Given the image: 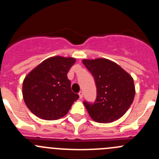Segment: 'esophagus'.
<instances>
[{
    "mask_svg": "<svg viewBox=\"0 0 159 159\" xmlns=\"http://www.w3.org/2000/svg\"><path fill=\"white\" fill-rule=\"evenodd\" d=\"M78 94H79L80 99L82 98H83V91H80V92L78 93Z\"/></svg>",
    "mask_w": 159,
    "mask_h": 159,
    "instance_id": "obj_1",
    "label": "esophagus"
}]
</instances>
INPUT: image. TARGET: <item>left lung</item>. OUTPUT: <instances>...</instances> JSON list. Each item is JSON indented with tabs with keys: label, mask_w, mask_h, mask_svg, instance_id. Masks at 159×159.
<instances>
[{
	"label": "left lung",
	"mask_w": 159,
	"mask_h": 159,
	"mask_svg": "<svg viewBox=\"0 0 159 159\" xmlns=\"http://www.w3.org/2000/svg\"><path fill=\"white\" fill-rule=\"evenodd\" d=\"M82 62L94 77L97 88L95 101H84L91 118L96 122L110 123L122 117L135 94L131 75L108 59H85Z\"/></svg>",
	"instance_id": "left-lung-1"
}]
</instances>
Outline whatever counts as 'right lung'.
Wrapping results in <instances>:
<instances>
[{"label": "right lung", "instance_id": "obj_1", "mask_svg": "<svg viewBox=\"0 0 159 159\" xmlns=\"http://www.w3.org/2000/svg\"><path fill=\"white\" fill-rule=\"evenodd\" d=\"M75 59L50 57L28 74L23 82V97L34 115L44 120H57L70 110L79 95L70 89L67 74Z\"/></svg>", "mask_w": 159, "mask_h": 159}]
</instances>
